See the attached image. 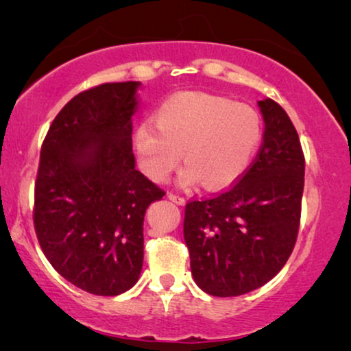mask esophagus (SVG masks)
Segmentation results:
<instances>
[{"label": "esophagus", "mask_w": 351, "mask_h": 351, "mask_svg": "<svg viewBox=\"0 0 351 351\" xmlns=\"http://www.w3.org/2000/svg\"><path fill=\"white\" fill-rule=\"evenodd\" d=\"M167 198H169L172 203H176V204H185V198L184 196H180V195H177V193H167Z\"/></svg>", "instance_id": "1"}]
</instances>
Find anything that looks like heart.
I'll list each match as a JSON object with an SVG mask.
<instances>
[{
  "instance_id": "heart-1",
  "label": "heart",
  "mask_w": 351,
  "mask_h": 351,
  "mask_svg": "<svg viewBox=\"0 0 351 351\" xmlns=\"http://www.w3.org/2000/svg\"><path fill=\"white\" fill-rule=\"evenodd\" d=\"M152 123L134 131L138 166L153 182H166L179 166L180 182L203 180L209 190L232 185L247 171L262 141V118L251 105L186 90L160 105Z\"/></svg>"
}]
</instances>
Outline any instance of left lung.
<instances>
[{"label": "left lung", "instance_id": "left-lung-1", "mask_svg": "<svg viewBox=\"0 0 351 351\" xmlns=\"http://www.w3.org/2000/svg\"><path fill=\"white\" fill-rule=\"evenodd\" d=\"M258 107L265 131L256 160L228 190L185 206L191 275L215 297L246 294L270 281L299 233L305 180L299 134L275 100Z\"/></svg>", "mask_w": 351, "mask_h": 351}]
</instances>
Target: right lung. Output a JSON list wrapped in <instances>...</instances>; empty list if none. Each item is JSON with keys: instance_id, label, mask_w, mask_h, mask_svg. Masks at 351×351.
Segmentation results:
<instances>
[{"instance_id": "add662e5", "label": "right lung", "mask_w": 351, "mask_h": 351, "mask_svg": "<svg viewBox=\"0 0 351 351\" xmlns=\"http://www.w3.org/2000/svg\"><path fill=\"white\" fill-rule=\"evenodd\" d=\"M137 81L75 95L49 126L35 182L33 223L56 271L94 295L131 289L143 263V217L165 190L136 169Z\"/></svg>"}]
</instances>
